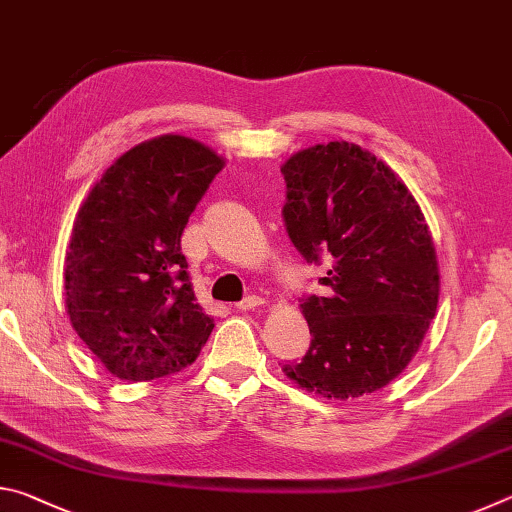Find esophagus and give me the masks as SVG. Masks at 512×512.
<instances>
[{"label":"esophagus","instance_id":"obj_1","mask_svg":"<svg viewBox=\"0 0 512 512\" xmlns=\"http://www.w3.org/2000/svg\"><path fill=\"white\" fill-rule=\"evenodd\" d=\"M262 305H264V298L262 296H248V298H244L241 302H237V309L250 311V309H257V307H262Z\"/></svg>","mask_w":512,"mask_h":512}]
</instances>
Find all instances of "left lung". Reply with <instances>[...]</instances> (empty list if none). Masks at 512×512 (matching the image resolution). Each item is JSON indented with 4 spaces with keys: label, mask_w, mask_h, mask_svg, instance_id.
I'll return each mask as SVG.
<instances>
[{
    "label": "left lung",
    "mask_w": 512,
    "mask_h": 512,
    "mask_svg": "<svg viewBox=\"0 0 512 512\" xmlns=\"http://www.w3.org/2000/svg\"><path fill=\"white\" fill-rule=\"evenodd\" d=\"M284 225L325 296L300 302L311 345L282 370L300 388L348 400L409 366L436 316L440 275L420 205L397 173L350 142L309 146L282 164Z\"/></svg>",
    "instance_id": "1"
}]
</instances>
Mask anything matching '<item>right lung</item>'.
Returning <instances> with one entry per match:
<instances>
[{
	"instance_id": "1",
	"label": "right lung",
	"mask_w": 512,
	"mask_h": 512,
	"mask_svg": "<svg viewBox=\"0 0 512 512\" xmlns=\"http://www.w3.org/2000/svg\"><path fill=\"white\" fill-rule=\"evenodd\" d=\"M223 158L183 135L142 142L81 205L65 257V307L112 375L149 381L194 363L214 318L196 302L180 237Z\"/></svg>"
}]
</instances>
